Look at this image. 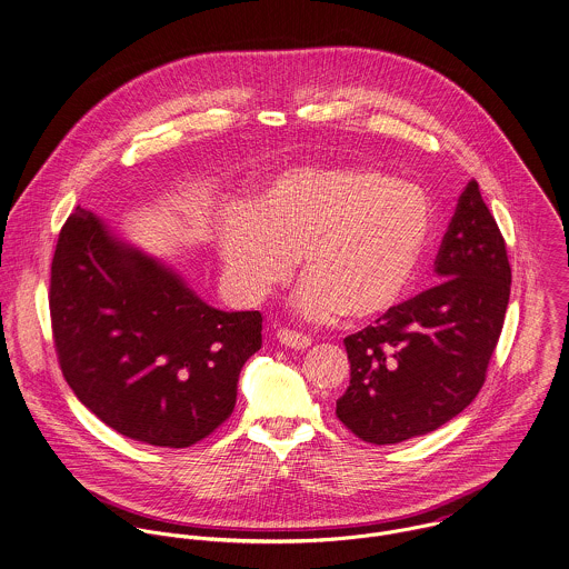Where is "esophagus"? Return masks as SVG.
Returning a JSON list of instances; mask_svg holds the SVG:
<instances>
[{
	"label": "esophagus",
	"instance_id": "34e87169",
	"mask_svg": "<svg viewBox=\"0 0 569 569\" xmlns=\"http://www.w3.org/2000/svg\"><path fill=\"white\" fill-rule=\"evenodd\" d=\"M276 337H278V341H280L282 346L293 348V350H305V348L311 346V339H309L307 335H302V332H298V330H291V328H280Z\"/></svg>",
	"mask_w": 569,
	"mask_h": 569
}]
</instances>
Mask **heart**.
I'll use <instances>...</instances> for the list:
<instances>
[{"label": "heart", "mask_w": 569, "mask_h": 569, "mask_svg": "<svg viewBox=\"0 0 569 569\" xmlns=\"http://www.w3.org/2000/svg\"><path fill=\"white\" fill-rule=\"evenodd\" d=\"M433 234L429 194L368 163L300 166L276 174L219 228L230 282L262 298L300 258L296 309L313 320L361 322L406 298Z\"/></svg>", "instance_id": "b5f03b06"}]
</instances>
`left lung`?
<instances>
[{"label":"left lung","mask_w":569,"mask_h":569,"mask_svg":"<svg viewBox=\"0 0 569 569\" xmlns=\"http://www.w3.org/2000/svg\"><path fill=\"white\" fill-rule=\"evenodd\" d=\"M433 269L440 284L343 339L350 386L335 413L366 442L429 433L485 386L510 298V262L476 179L458 199Z\"/></svg>","instance_id":"obj_1"}]
</instances>
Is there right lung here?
Instances as JSON below:
<instances>
[{"label":"right lung","mask_w":569,"mask_h":569,"mask_svg":"<svg viewBox=\"0 0 569 569\" xmlns=\"http://www.w3.org/2000/svg\"><path fill=\"white\" fill-rule=\"evenodd\" d=\"M50 318L82 406L131 440L170 449L230 418L241 368L262 346L258 311L206 305L162 260L122 243L81 206L52 258Z\"/></svg>","instance_id":"add662e5"}]
</instances>
